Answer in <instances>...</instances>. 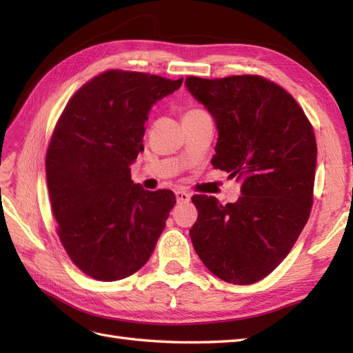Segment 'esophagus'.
Returning a JSON list of instances; mask_svg holds the SVG:
<instances>
[{
    "label": "esophagus",
    "instance_id": "esophagus-1",
    "mask_svg": "<svg viewBox=\"0 0 353 353\" xmlns=\"http://www.w3.org/2000/svg\"><path fill=\"white\" fill-rule=\"evenodd\" d=\"M176 200L179 203H188L191 200V194L185 192V191H176Z\"/></svg>",
    "mask_w": 353,
    "mask_h": 353
}]
</instances>
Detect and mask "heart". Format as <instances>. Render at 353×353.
<instances>
[{
	"instance_id": "heart-1",
	"label": "heart",
	"mask_w": 353,
	"mask_h": 353,
	"mask_svg": "<svg viewBox=\"0 0 353 353\" xmlns=\"http://www.w3.org/2000/svg\"><path fill=\"white\" fill-rule=\"evenodd\" d=\"M206 112L200 110V109H190L188 112H185L183 118H192V117H199V115H205Z\"/></svg>"
}]
</instances>
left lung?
Segmentation results:
<instances>
[{"instance_id":"8db88e82","label":"left lung","mask_w":353,"mask_h":353,"mask_svg":"<svg viewBox=\"0 0 353 353\" xmlns=\"http://www.w3.org/2000/svg\"><path fill=\"white\" fill-rule=\"evenodd\" d=\"M185 85L215 119L214 168L241 182L235 203L192 197L199 211L192 245L216 277L254 283L285 259L310 219L317 163L312 125L297 101L264 77H186Z\"/></svg>"}]
</instances>
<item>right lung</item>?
<instances>
[{
  "mask_svg": "<svg viewBox=\"0 0 353 353\" xmlns=\"http://www.w3.org/2000/svg\"><path fill=\"white\" fill-rule=\"evenodd\" d=\"M183 79L110 70L71 97L48 145L45 168L57 235L71 261L97 281L137 273L152 256L172 191L133 183L130 165L153 104Z\"/></svg>",
  "mask_w": 353,
  "mask_h": 353,
  "instance_id": "obj_1",
  "label": "right lung"
}]
</instances>
